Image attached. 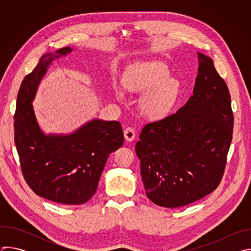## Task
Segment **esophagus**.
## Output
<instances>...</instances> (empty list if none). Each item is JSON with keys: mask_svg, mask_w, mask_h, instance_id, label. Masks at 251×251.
I'll return each instance as SVG.
<instances>
[{"mask_svg": "<svg viewBox=\"0 0 251 251\" xmlns=\"http://www.w3.org/2000/svg\"><path fill=\"white\" fill-rule=\"evenodd\" d=\"M124 137H125V140L127 141H133L134 138H135V131L133 128L131 127H128L124 130Z\"/></svg>", "mask_w": 251, "mask_h": 251, "instance_id": "obj_1", "label": "esophagus"}]
</instances>
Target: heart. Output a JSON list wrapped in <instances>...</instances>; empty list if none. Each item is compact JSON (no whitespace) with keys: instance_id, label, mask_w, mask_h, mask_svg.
Instances as JSON below:
<instances>
[{"instance_id":"heart-1","label":"heart","mask_w":251,"mask_h":251,"mask_svg":"<svg viewBox=\"0 0 251 251\" xmlns=\"http://www.w3.org/2000/svg\"><path fill=\"white\" fill-rule=\"evenodd\" d=\"M168 75L167 66L159 61L136 62L123 74L122 83L128 91L145 93L140 101V110L147 118H162L171 110L176 99L180 83ZM114 93L118 100H124L121 88L115 86Z\"/></svg>"}]
</instances>
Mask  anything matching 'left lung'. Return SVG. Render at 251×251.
I'll return each mask as SVG.
<instances>
[{"label":"left lung","mask_w":251,"mask_h":251,"mask_svg":"<svg viewBox=\"0 0 251 251\" xmlns=\"http://www.w3.org/2000/svg\"><path fill=\"white\" fill-rule=\"evenodd\" d=\"M194 94L176 113L144 126L135 150L147 197L188 205L218 188L233 131L230 94L210 57L198 52Z\"/></svg>","instance_id":"obj_1"}]
</instances>
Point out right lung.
I'll list each match as a JSON object with an SVG mask.
<instances>
[{
  "mask_svg": "<svg viewBox=\"0 0 251 251\" xmlns=\"http://www.w3.org/2000/svg\"><path fill=\"white\" fill-rule=\"evenodd\" d=\"M66 47L44 54L20 87L15 113V143L22 173L38 196L62 204H82L95 194L110 153L124 142L118 121L93 119L74 133L46 135L35 118L32 101L52 60Z\"/></svg>",
  "mask_w": 251,
  "mask_h": 251,
  "instance_id": "obj_1",
  "label": "right lung"
}]
</instances>
